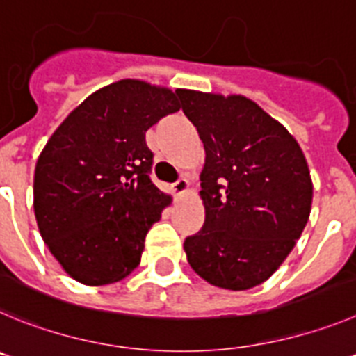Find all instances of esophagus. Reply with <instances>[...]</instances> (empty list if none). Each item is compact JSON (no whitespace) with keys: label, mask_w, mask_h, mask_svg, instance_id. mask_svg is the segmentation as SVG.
I'll list each match as a JSON object with an SVG mask.
<instances>
[{"label":"esophagus","mask_w":356,"mask_h":356,"mask_svg":"<svg viewBox=\"0 0 356 356\" xmlns=\"http://www.w3.org/2000/svg\"><path fill=\"white\" fill-rule=\"evenodd\" d=\"M172 190H174V193L177 195V197H181V195H184L186 191L190 190V182L186 181V179H179L177 182L172 184Z\"/></svg>","instance_id":"1"}]
</instances>
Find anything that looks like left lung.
Returning <instances> with one entry per match:
<instances>
[{"label": "left lung", "mask_w": 356, "mask_h": 356, "mask_svg": "<svg viewBox=\"0 0 356 356\" xmlns=\"http://www.w3.org/2000/svg\"><path fill=\"white\" fill-rule=\"evenodd\" d=\"M177 94L206 150V222L186 238V257L213 286L252 289L280 268L309 222L307 159L293 134L252 99L186 88Z\"/></svg>", "instance_id": "obj_1"}]
</instances>
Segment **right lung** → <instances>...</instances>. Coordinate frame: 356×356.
I'll use <instances>...</instances> for the list:
<instances>
[{"label":"right lung","instance_id":"right-lung-1","mask_svg":"<svg viewBox=\"0 0 356 356\" xmlns=\"http://www.w3.org/2000/svg\"><path fill=\"white\" fill-rule=\"evenodd\" d=\"M177 92L140 79L102 86L67 115L38 156V230L65 273L85 286L126 278L172 204L149 177L145 133L181 108Z\"/></svg>","mask_w":356,"mask_h":356}]
</instances>
